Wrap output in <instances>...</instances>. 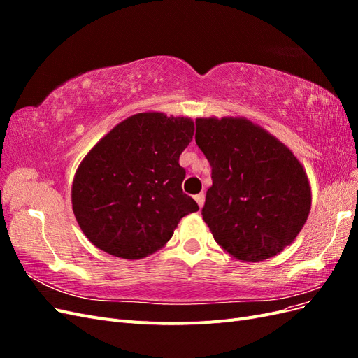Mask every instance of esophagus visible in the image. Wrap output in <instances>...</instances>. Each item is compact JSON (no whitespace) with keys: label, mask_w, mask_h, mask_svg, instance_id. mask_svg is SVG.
I'll return each mask as SVG.
<instances>
[{"label":"esophagus","mask_w":358,"mask_h":358,"mask_svg":"<svg viewBox=\"0 0 358 358\" xmlns=\"http://www.w3.org/2000/svg\"><path fill=\"white\" fill-rule=\"evenodd\" d=\"M194 199H196V201H197V204H199V208L201 209V208H203V204H204V192L197 194V196L194 197Z\"/></svg>","instance_id":"1"}]
</instances>
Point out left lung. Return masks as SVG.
Here are the masks:
<instances>
[{"label": "left lung", "instance_id": "left-lung-1", "mask_svg": "<svg viewBox=\"0 0 358 358\" xmlns=\"http://www.w3.org/2000/svg\"><path fill=\"white\" fill-rule=\"evenodd\" d=\"M196 143L212 167L201 210L218 243L242 262H263L305 225L312 192L292 150L246 117H197Z\"/></svg>", "mask_w": 358, "mask_h": 358}]
</instances>
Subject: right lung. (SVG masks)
I'll list each match as a JSON object with an SVG mask.
<instances>
[{"label": "right lung", "instance_id": "add662e5", "mask_svg": "<svg viewBox=\"0 0 358 358\" xmlns=\"http://www.w3.org/2000/svg\"><path fill=\"white\" fill-rule=\"evenodd\" d=\"M194 136L188 116L143 112L124 119L85 155L73 179L80 230L101 251L140 259L166 246L199 204L182 191L179 157Z\"/></svg>", "mask_w": 358, "mask_h": 358}]
</instances>
